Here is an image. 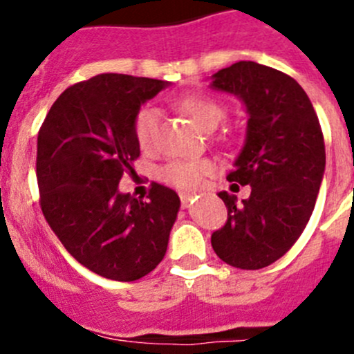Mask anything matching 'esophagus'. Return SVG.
Here are the masks:
<instances>
[{
  "instance_id": "1",
  "label": "esophagus",
  "mask_w": 354,
  "mask_h": 354,
  "mask_svg": "<svg viewBox=\"0 0 354 354\" xmlns=\"http://www.w3.org/2000/svg\"><path fill=\"white\" fill-rule=\"evenodd\" d=\"M180 198H181V205H183L185 209H188V207H190L192 203H194V198L195 197L192 194H181Z\"/></svg>"
}]
</instances>
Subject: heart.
<instances>
[{
    "instance_id": "1",
    "label": "heart",
    "mask_w": 354,
    "mask_h": 354,
    "mask_svg": "<svg viewBox=\"0 0 354 354\" xmlns=\"http://www.w3.org/2000/svg\"><path fill=\"white\" fill-rule=\"evenodd\" d=\"M178 106L190 114L195 121L205 130H216L226 116V109L216 99L203 95H188L178 101ZM160 113L156 108H144L137 113L133 123L135 138L144 151H152L157 145L159 135ZM214 171L212 160L209 159H176L162 167L160 178L166 183L183 190L197 188L203 176Z\"/></svg>"
}]
</instances>
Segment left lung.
I'll return each instance as SVG.
<instances>
[{"label": "left lung", "mask_w": 354, "mask_h": 354, "mask_svg": "<svg viewBox=\"0 0 354 354\" xmlns=\"http://www.w3.org/2000/svg\"><path fill=\"white\" fill-rule=\"evenodd\" d=\"M210 88L243 102L245 144L227 181L250 185L241 200L227 192L224 227L210 243L223 262L245 270L270 266L305 230L326 171L319 118L301 85L274 68L238 62L210 77Z\"/></svg>", "instance_id": "1"}]
</instances>
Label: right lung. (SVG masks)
<instances>
[{"label": "right lung", "instance_id": "right-lung-1", "mask_svg": "<svg viewBox=\"0 0 354 354\" xmlns=\"http://www.w3.org/2000/svg\"><path fill=\"white\" fill-rule=\"evenodd\" d=\"M169 82L101 73L68 87L37 135L46 221L71 257L113 281H137L164 259L180 197L154 183L149 200L118 190L140 156L133 123Z\"/></svg>", "mask_w": 354, "mask_h": 354}]
</instances>
